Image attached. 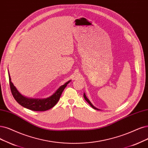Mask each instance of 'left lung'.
<instances>
[{"instance_id":"obj_1","label":"left lung","mask_w":148,"mask_h":148,"mask_svg":"<svg viewBox=\"0 0 148 148\" xmlns=\"http://www.w3.org/2000/svg\"><path fill=\"white\" fill-rule=\"evenodd\" d=\"M84 98H85V99L86 100V101L87 102H88V103H89V104H90V106H91V107H92V108H93L94 109H96V110H99V109H98V108H96V107H95V106H94L93 105H92V103H91V102L90 101V100H89V99H88V98H87V97H86V95H85V93L84 94Z\"/></svg>"}]
</instances>
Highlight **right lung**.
I'll return each mask as SVG.
<instances>
[{
	"label": "right lung",
	"mask_w": 148,
	"mask_h": 148,
	"mask_svg": "<svg viewBox=\"0 0 148 148\" xmlns=\"http://www.w3.org/2000/svg\"><path fill=\"white\" fill-rule=\"evenodd\" d=\"M8 76L11 91H12L14 99L21 106L33 111H46L54 107L59 101L64 89L71 82V80H69L63 85L60 86L57 91L50 97L45 98V99H35V98L27 97L22 95L11 81L9 73Z\"/></svg>",
	"instance_id": "obj_1"
}]
</instances>
